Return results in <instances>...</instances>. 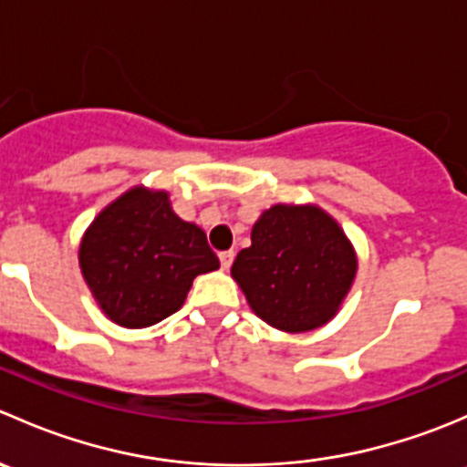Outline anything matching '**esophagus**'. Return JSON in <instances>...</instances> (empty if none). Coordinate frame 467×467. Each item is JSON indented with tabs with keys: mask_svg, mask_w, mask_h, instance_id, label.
I'll return each instance as SVG.
<instances>
[{
	"mask_svg": "<svg viewBox=\"0 0 467 467\" xmlns=\"http://www.w3.org/2000/svg\"><path fill=\"white\" fill-rule=\"evenodd\" d=\"M219 260H221V268H223V271H228V268L233 266L234 251H223V253H219Z\"/></svg>",
	"mask_w": 467,
	"mask_h": 467,
	"instance_id": "esophagus-1",
	"label": "esophagus"
}]
</instances>
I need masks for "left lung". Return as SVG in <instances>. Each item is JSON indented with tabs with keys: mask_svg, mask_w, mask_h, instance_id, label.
Listing matches in <instances>:
<instances>
[{
	"mask_svg": "<svg viewBox=\"0 0 467 467\" xmlns=\"http://www.w3.org/2000/svg\"><path fill=\"white\" fill-rule=\"evenodd\" d=\"M230 275L253 312L289 334L332 321L357 275V253L332 214L318 205L264 210Z\"/></svg>",
	"mask_w": 467,
	"mask_h": 467,
	"instance_id": "1",
	"label": "left lung"
}]
</instances>
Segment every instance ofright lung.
<instances>
[{
    "instance_id": "add662e5",
    "label": "right lung",
    "mask_w": 467,
    "mask_h": 467,
    "mask_svg": "<svg viewBox=\"0 0 467 467\" xmlns=\"http://www.w3.org/2000/svg\"><path fill=\"white\" fill-rule=\"evenodd\" d=\"M78 266L99 309L140 329L178 312L194 277L216 271L219 257L203 230L173 212L169 192L138 185L94 216Z\"/></svg>"
}]
</instances>
